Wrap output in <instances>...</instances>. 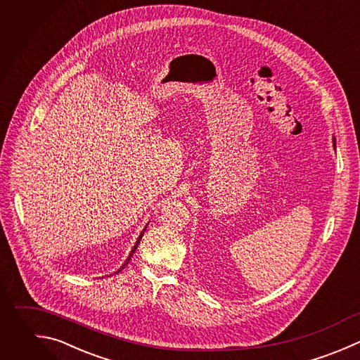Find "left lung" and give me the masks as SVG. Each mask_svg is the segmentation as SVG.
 I'll return each mask as SVG.
<instances>
[{"instance_id":"8db88e82","label":"left lung","mask_w":360,"mask_h":360,"mask_svg":"<svg viewBox=\"0 0 360 360\" xmlns=\"http://www.w3.org/2000/svg\"><path fill=\"white\" fill-rule=\"evenodd\" d=\"M332 142H333V146H335V136H332Z\"/></svg>"}]
</instances>
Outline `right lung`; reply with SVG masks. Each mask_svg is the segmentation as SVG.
I'll return each instance as SVG.
<instances>
[{
    "label": "right lung",
    "mask_w": 360,
    "mask_h": 360,
    "mask_svg": "<svg viewBox=\"0 0 360 360\" xmlns=\"http://www.w3.org/2000/svg\"><path fill=\"white\" fill-rule=\"evenodd\" d=\"M145 231H146V226H145V228H143V231H142V232H141V235H139V238H138V240H136V242H135V245H134V248H132V250H131V253H129V256H128V257H127V260H125V263H124V264H122V266H121V267H120V269H118V270H117V271H115V273H120V271H121V270H122V269H124V267H125V266H127V264H128V263H129V260H131V257H132V256H134V253H135V250H136V248H138V245H139V242H141V239H142V236H143V232H145Z\"/></svg>",
    "instance_id": "obj_1"
}]
</instances>
